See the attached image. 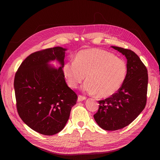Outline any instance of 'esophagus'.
<instances>
[{
  "label": "esophagus",
  "mask_w": 160,
  "mask_h": 160,
  "mask_svg": "<svg viewBox=\"0 0 160 160\" xmlns=\"http://www.w3.org/2000/svg\"><path fill=\"white\" fill-rule=\"evenodd\" d=\"M85 99H86V97L85 96H82V95H79L78 97V102L82 101V100H84Z\"/></svg>",
  "instance_id": "esophagus-1"
}]
</instances>
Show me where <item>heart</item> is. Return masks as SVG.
<instances>
[{
    "mask_svg": "<svg viewBox=\"0 0 160 160\" xmlns=\"http://www.w3.org/2000/svg\"><path fill=\"white\" fill-rule=\"evenodd\" d=\"M127 65L113 54L99 48L80 50L74 60L67 62L63 71L68 85L75 88L86 78L83 90L99 97L117 93L127 77Z\"/></svg>",
    "mask_w": 160,
    "mask_h": 160,
    "instance_id": "1",
    "label": "heart"
}]
</instances>
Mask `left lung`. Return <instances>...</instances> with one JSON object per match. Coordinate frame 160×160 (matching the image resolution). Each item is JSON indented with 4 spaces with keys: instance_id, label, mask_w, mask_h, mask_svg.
Wrapping results in <instances>:
<instances>
[{
    "instance_id": "8db88e82",
    "label": "left lung",
    "mask_w": 160,
    "mask_h": 160,
    "mask_svg": "<svg viewBox=\"0 0 160 160\" xmlns=\"http://www.w3.org/2000/svg\"><path fill=\"white\" fill-rule=\"evenodd\" d=\"M127 59V74L119 91L104 100H98L94 119L100 128L117 130L129 125L144 110L147 103L148 71L139 57L132 50L112 47Z\"/></svg>"
}]
</instances>
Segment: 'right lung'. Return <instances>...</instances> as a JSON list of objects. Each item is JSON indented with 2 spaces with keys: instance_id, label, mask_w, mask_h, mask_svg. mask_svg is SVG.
I'll return each mask as SVG.
<instances>
[{
  "instance_id": "obj_1",
  "label": "right lung",
  "mask_w": 160,
  "mask_h": 160,
  "mask_svg": "<svg viewBox=\"0 0 160 160\" xmlns=\"http://www.w3.org/2000/svg\"><path fill=\"white\" fill-rule=\"evenodd\" d=\"M65 48H50L32 53L21 63L14 79L17 110L22 121L41 134L63 130L78 96L67 86L63 71ZM57 59L59 69L48 66Z\"/></svg>"
}]
</instances>
